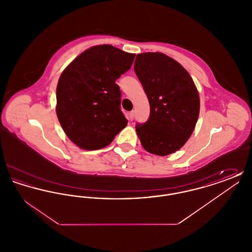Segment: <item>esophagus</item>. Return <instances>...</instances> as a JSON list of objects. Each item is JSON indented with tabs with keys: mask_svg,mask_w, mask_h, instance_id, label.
<instances>
[{
	"mask_svg": "<svg viewBox=\"0 0 252 252\" xmlns=\"http://www.w3.org/2000/svg\"><path fill=\"white\" fill-rule=\"evenodd\" d=\"M133 118H134V111L132 110L130 112H128V119L132 121L133 120Z\"/></svg>",
	"mask_w": 252,
	"mask_h": 252,
	"instance_id": "esophagus-1",
	"label": "esophagus"
}]
</instances>
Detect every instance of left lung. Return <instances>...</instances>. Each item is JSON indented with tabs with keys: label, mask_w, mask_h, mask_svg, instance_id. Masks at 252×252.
<instances>
[{
	"label": "left lung",
	"mask_w": 252,
	"mask_h": 252,
	"mask_svg": "<svg viewBox=\"0 0 252 252\" xmlns=\"http://www.w3.org/2000/svg\"><path fill=\"white\" fill-rule=\"evenodd\" d=\"M134 71L144 87L150 115L136 132L144 149L167 156L180 149L194 129L199 115V95L188 72L162 53L136 57Z\"/></svg>",
	"instance_id": "obj_1"
}]
</instances>
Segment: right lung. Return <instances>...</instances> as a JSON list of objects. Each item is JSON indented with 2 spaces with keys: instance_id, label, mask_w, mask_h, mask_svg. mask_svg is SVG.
Listing matches in <instances>:
<instances>
[{
  "instance_id": "1",
  "label": "right lung",
  "mask_w": 252,
  "mask_h": 252,
  "mask_svg": "<svg viewBox=\"0 0 252 252\" xmlns=\"http://www.w3.org/2000/svg\"><path fill=\"white\" fill-rule=\"evenodd\" d=\"M135 56L111 45H97L80 54L61 73L57 115L73 144L86 150L100 149L126 126L115 81L130 69Z\"/></svg>"
}]
</instances>
